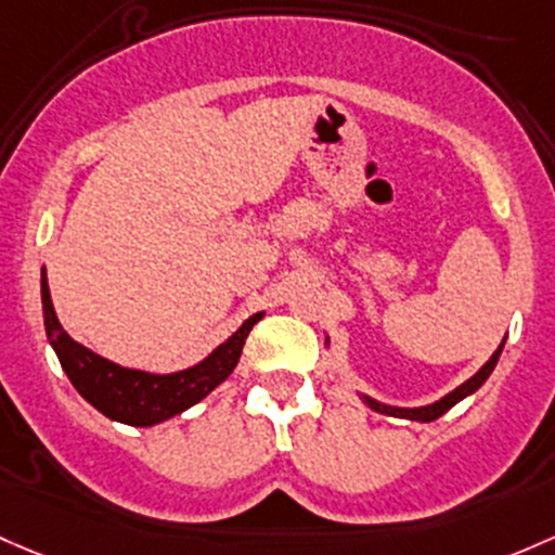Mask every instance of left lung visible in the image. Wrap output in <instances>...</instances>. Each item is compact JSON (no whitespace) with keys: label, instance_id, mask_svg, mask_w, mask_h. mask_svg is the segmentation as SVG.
<instances>
[{"label":"left lung","instance_id":"1","mask_svg":"<svg viewBox=\"0 0 555 555\" xmlns=\"http://www.w3.org/2000/svg\"><path fill=\"white\" fill-rule=\"evenodd\" d=\"M503 346H505V340L500 343V348H498V351H494L492 356H489V361H487V364H483L481 370H478L476 375L470 377V380H465L463 385H457V388H454L452 393H447L444 399L434 401V404H428V406H388V404H380V401L370 399V396H361V399H364V404L370 406V410L380 412V415H390V417H406V420H417V423H430V420L441 417V415H444V412L452 410V406L457 404V401H463L465 396L476 393V390L481 388L483 383H487V377L492 375L494 364H498L500 353H503Z\"/></svg>","mask_w":555,"mask_h":555}]
</instances>
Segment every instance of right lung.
<instances>
[{
	"label": "right lung",
	"mask_w": 555,
	"mask_h": 555,
	"mask_svg": "<svg viewBox=\"0 0 555 555\" xmlns=\"http://www.w3.org/2000/svg\"><path fill=\"white\" fill-rule=\"evenodd\" d=\"M42 311L47 340L55 348L57 361H61L63 372H66L74 388H77L98 412L116 420V423L138 425V428L165 423V420H170L189 410V406H194L196 401H202L207 393H212V390L231 375L233 366L238 364V356H242L249 330L262 319V313L249 317L247 322L233 332L229 340L220 343V346L215 348L207 359H202L199 364L189 366V370L170 372V375H154V372L127 370V366L114 364V361L92 353L90 348H85L81 343L74 340V337L63 330L61 322H57L44 271Z\"/></svg>",
	"instance_id": "1"
}]
</instances>
